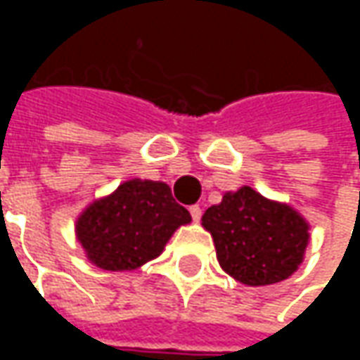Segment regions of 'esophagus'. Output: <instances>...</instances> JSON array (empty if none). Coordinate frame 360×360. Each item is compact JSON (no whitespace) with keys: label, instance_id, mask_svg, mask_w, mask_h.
<instances>
[{"label":"esophagus","instance_id":"34e87169","mask_svg":"<svg viewBox=\"0 0 360 360\" xmlns=\"http://www.w3.org/2000/svg\"><path fill=\"white\" fill-rule=\"evenodd\" d=\"M190 214H192V220L198 222L202 218V208L200 206H190Z\"/></svg>","mask_w":360,"mask_h":360}]
</instances>
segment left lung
<instances>
[{"label": "left lung", "instance_id": "left-lung-1", "mask_svg": "<svg viewBox=\"0 0 360 360\" xmlns=\"http://www.w3.org/2000/svg\"><path fill=\"white\" fill-rule=\"evenodd\" d=\"M224 272L248 286L281 283L297 272L309 244V222L288 204L250 186L226 192L202 216Z\"/></svg>", "mask_w": 360, "mask_h": 360}]
</instances>
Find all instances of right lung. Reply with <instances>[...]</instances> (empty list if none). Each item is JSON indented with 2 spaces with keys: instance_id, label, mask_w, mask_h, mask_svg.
Listing matches in <instances>:
<instances>
[{
  "instance_id": "obj_1",
  "label": "right lung",
  "mask_w": 360,
  "mask_h": 360,
  "mask_svg": "<svg viewBox=\"0 0 360 360\" xmlns=\"http://www.w3.org/2000/svg\"><path fill=\"white\" fill-rule=\"evenodd\" d=\"M190 220L168 184L134 178L77 216L76 236L91 264L124 272L162 255L176 229Z\"/></svg>"
}]
</instances>
